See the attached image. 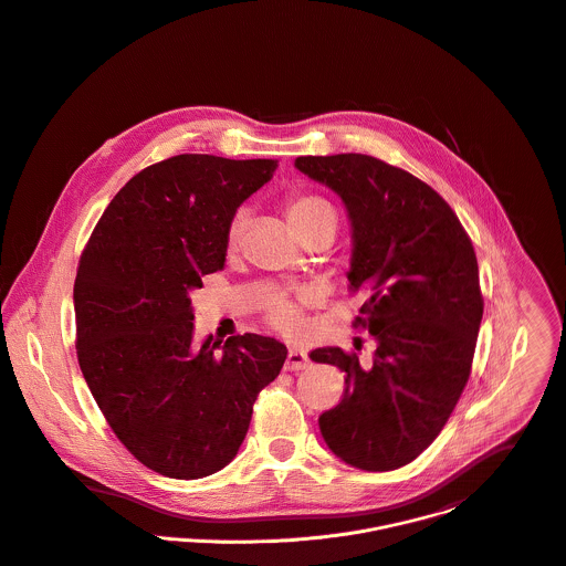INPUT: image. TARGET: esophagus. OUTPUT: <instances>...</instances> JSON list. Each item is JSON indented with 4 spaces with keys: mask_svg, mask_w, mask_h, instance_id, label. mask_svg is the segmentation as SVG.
Masks as SVG:
<instances>
[{
    "mask_svg": "<svg viewBox=\"0 0 566 566\" xmlns=\"http://www.w3.org/2000/svg\"><path fill=\"white\" fill-rule=\"evenodd\" d=\"M311 365V358L306 352L302 349H291L289 356H286V363H284V369L289 371H300V369H306Z\"/></svg>",
    "mask_w": 566,
    "mask_h": 566,
    "instance_id": "obj_1",
    "label": "esophagus"
}]
</instances>
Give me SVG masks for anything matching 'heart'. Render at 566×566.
<instances>
[{
	"label": "heart",
	"mask_w": 566,
	"mask_h": 566,
	"mask_svg": "<svg viewBox=\"0 0 566 566\" xmlns=\"http://www.w3.org/2000/svg\"><path fill=\"white\" fill-rule=\"evenodd\" d=\"M286 217H289L291 227L295 231H300L306 226L322 221L324 217H337V214H335V208L326 199L315 197V195H302V197H295L289 201ZM242 231H244V214L238 212L227 229V247L229 249L238 247ZM269 319L273 322L275 328H280L289 335H297L304 328V319H302L297 304H293L289 300H273L269 306Z\"/></svg>",
	"instance_id": "b5f03b06"
}]
</instances>
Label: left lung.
I'll use <instances>...</instances> for the list:
<instances>
[{"label": "left lung", "instance_id": "left-lung-1", "mask_svg": "<svg viewBox=\"0 0 566 566\" xmlns=\"http://www.w3.org/2000/svg\"><path fill=\"white\" fill-rule=\"evenodd\" d=\"M295 168L347 210V280L369 291L356 324L376 345L367 367L340 347L311 352L345 371L343 400L319 429L345 463L396 470L440 436L468 382L483 317L472 242L431 186L376 157L308 155Z\"/></svg>", "mask_w": 566, "mask_h": 566}]
</instances>
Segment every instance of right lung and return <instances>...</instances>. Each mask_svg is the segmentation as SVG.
<instances>
[{
  "label": "right lung",
  "instance_id": "right-lung-1",
  "mask_svg": "<svg viewBox=\"0 0 566 566\" xmlns=\"http://www.w3.org/2000/svg\"><path fill=\"white\" fill-rule=\"evenodd\" d=\"M275 168L214 155L153 164L115 195L81 255L78 365L117 440L164 476L226 468L286 360L284 343L251 333L192 343L190 293L226 266L229 223Z\"/></svg>",
  "mask_w": 566,
  "mask_h": 566
}]
</instances>
